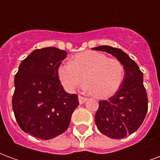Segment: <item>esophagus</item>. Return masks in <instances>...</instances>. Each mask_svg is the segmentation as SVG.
I'll return each instance as SVG.
<instances>
[{
    "instance_id": "34e87169",
    "label": "esophagus",
    "mask_w": 160,
    "mask_h": 160,
    "mask_svg": "<svg viewBox=\"0 0 160 160\" xmlns=\"http://www.w3.org/2000/svg\"><path fill=\"white\" fill-rule=\"evenodd\" d=\"M87 100V98L82 97V96H79V102H80V104H84Z\"/></svg>"
}]
</instances>
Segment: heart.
<instances>
[{
	"mask_svg": "<svg viewBox=\"0 0 160 160\" xmlns=\"http://www.w3.org/2000/svg\"><path fill=\"white\" fill-rule=\"evenodd\" d=\"M58 77L64 88L73 92L82 85L98 98L115 94L124 78V67L116 58H109L103 53L88 50L73 56L71 62L62 64Z\"/></svg>",
	"mask_w": 160,
	"mask_h": 160,
	"instance_id": "1",
	"label": "heart"
}]
</instances>
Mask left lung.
Here are the masks:
<instances>
[{
    "mask_svg": "<svg viewBox=\"0 0 160 160\" xmlns=\"http://www.w3.org/2000/svg\"><path fill=\"white\" fill-rule=\"evenodd\" d=\"M111 54L122 63L125 70L120 88L108 100L99 101L95 114L98 130L111 139H122L140 128L148 109L147 92L143 85V73L122 49L103 45L92 48Z\"/></svg>",
    "mask_w": 160,
    "mask_h": 160,
    "instance_id": "left-lung-1",
    "label": "left lung"
}]
</instances>
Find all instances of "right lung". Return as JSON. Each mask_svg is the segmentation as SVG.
<instances>
[{
    "label": "right lung",
    "mask_w": 160,
    "mask_h": 160,
    "mask_svg": "<svg viewBox=\"0 0 160 160\" xmlns=\"http://www.w3.org/2000/svg\"><path fill=\"white\" fill-rule=\"evenodd\" d=\"M68 53L48 47L35 49L22 61L14 77L12 105L24 132L38 139L50 140L68 128L78 95L63 89L58 68Z\"/></svg>",
    "instance_id": "1"
}]
</instances>
